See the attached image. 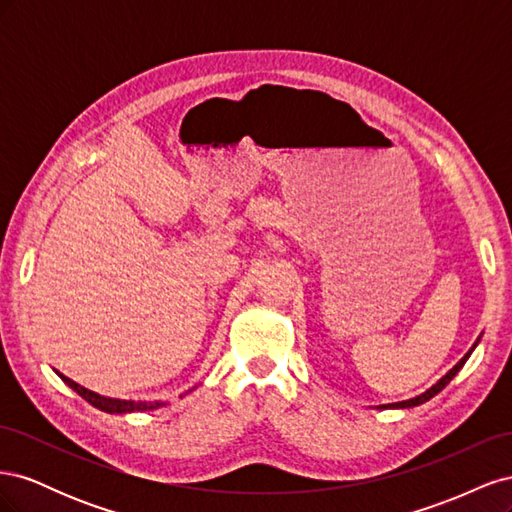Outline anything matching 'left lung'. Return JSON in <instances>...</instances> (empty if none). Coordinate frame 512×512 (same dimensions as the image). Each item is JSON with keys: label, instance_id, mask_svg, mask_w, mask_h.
<instances>
[{"label": "left lung", "instance_id": "8db88e82", "mask_svg": "<svg viewBox=\"0 0 512 512\" xmlns=\"http://www.w3.org/2000/svg\"><path fill=\"white\" fill-rule=\"evenodd\" d=\"M478 342H480V335H478V339H476V342H474V346L466 352V354H463V359L453 367V369H448L446 371V374L436 382V384H433L431 386V389H427L425 393H421V395H416V397H412V399H406V401H397V404H384V406H378V408H414V406H421V404H425V401H429L431 397H436L442 389H444V386L448 384V382H451L455 376H457V371L463 367V365H466V361L470 359V354L474 352V348L478 346Z\"/></svg>", "mask_w": 512, "mask_h": 512}]
</instances>
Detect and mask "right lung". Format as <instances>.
Returning <instances> with one entry per match:
<instances>
[{
	"instance_id": "obj_1",
	"label": "right lung",
	"mask_w": 512,
	"mask_h": 512,
	"mask_svg": "<svg viewBox=\"0 0 512 512\" xmlns=\"http://www.w3.org/2000/svg\"><path fill=\"white\" fill-rule=\"evenodd\" d=\"M55 374L64 380L72 391L79 393L85 401H89L91 406L102 410V412H108V414H126V412H147V410H156L160 406H166V401H134V399H115V397H104V395H98L94 391L85 389V386L76 384L74 380L66 378L64 374H59V371L55 369ZM190 391H185L183 395H188ZM179 395V397H183Z\"/></svg>"
}]
</instances>
